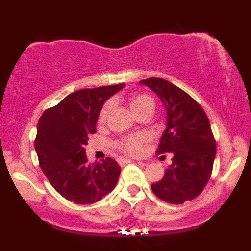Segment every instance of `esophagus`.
<instances>
[{"label": "esophagus", "mask_w": 251, "mask_h": 251, "mask_svg": "<svg viewBox=\"0 0 251 251\" xmlns=\"http://www.w3.org/2000/svg\"><path fill=\"white\" fill-rule=\"evenodd\" d=\"M118 162H119L120 165H125V164L133 163V160H131V159H125V158H120V159L118 160Z\"/></svg>", "instance_id": "obj_1"}]
</instances>
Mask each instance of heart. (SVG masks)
Wrapping results in <instances>:
<instances>
[{"label":"heart","instance_id":"obj_1","mask_svg":"<svg viewBox=\"0 0 251 251\" xmlns=\"http://www.w3.org/2000/svg\"><path fill=\"white\" fill-rule=\"evenodd\" d=\"M128 103L129 108H131V111L133 112L135 116H139L143 112H151L152 113V112L154 111L153 98L145 93H137L131 96L128 99ZM109 109H111V103L106 102L105 105L102 106V108L100 109L99 118H98L99 123L105 122ZM148 135L139 133L129 135L127 138H124V139L119 140V142L117 143V146L122 150L124 153L129 155H139L143 152L144 144L148 142Z\"/></svg>","mask_w":251,"mask_h":251}]
</instances>
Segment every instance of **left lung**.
<instances>
[{"label": "left lung", "mask_w": 251, "mask_h": 251, "mask_svg": "<svg viewBox=\"0 0 251 251\" xmlns=\"http://www.w3.org/2000/svg\"><path fill=\"white\" fill-rule=\"evenodd\" d=\"M159 97L166 109V128L157 153H172L162 180L152 184L158 198L171 204L194 200L208 184L216 155V142L205 112L192 97L174 83L142 80Z\"/></svg>", "instance_id": "1"}]
</instances>
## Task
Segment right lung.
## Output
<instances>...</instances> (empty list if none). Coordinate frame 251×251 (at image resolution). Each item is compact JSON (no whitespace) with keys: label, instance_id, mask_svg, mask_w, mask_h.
<instances>
[{"label":"right lung","instance_id":"obj_1","mask_svg":"<svg viewBox=\"0 0 251 251\" xmlns=\"http://www.w3.org/2000/svg\"><path fill=\"white\" fill-rule=\"evenodd\" d=\"M125 83L85 88L68 94L46 109L37 123L35 150L40 168L66 200L92 204L108 195L118 183L120 166L112 158L88 163L85 145L103 102Z\"/></svg>","mask_w":251,"mask_h":251}]
</instances>
